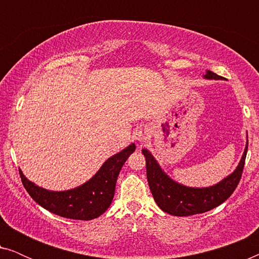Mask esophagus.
<instances>
[{
    "mask_svg": "<svg viewBox=\"0 0 259 259\" xmlns=\"http://www.w3.org/2000/svg\"><path fill=\"white\" fill-rule=\"evenodd\" d=\"M137 139L139 141H144L147 140V133L146 132H137Z\"/></svg>",
    "mask_w": 259,
    "mask_h": 259,
    "instance_id": "34e87169",
    "label": "esophagus"
}]
</instances>
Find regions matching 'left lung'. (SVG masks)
Returning a JSON list of instances; mask_svg holds the SVG:
<instances>
[{
	"label": "left lung",
	"mask_w": 259,
	"mask_h": 259,
	"mask_svg": "<svg viewBox=\"0 0 259 259\" xmlns=\"http://www.w3.org/2000/svg\"><path fill=\"white\" fill-rule=\"evenodd\" d=\"M205 79L219 80L222 76L206 70ZM247 152V143L243 157L238 166L231 175L226 177L210 187H189L175 182L166 175L151 152L144 148L143 154L146 159L147 182L151 192L158 206L164 212L178 217H186L198 213H204L217 207L228 199L238 185L245 164Z\"/></svg>",
	"instance_id": "1"
}]
</instances>
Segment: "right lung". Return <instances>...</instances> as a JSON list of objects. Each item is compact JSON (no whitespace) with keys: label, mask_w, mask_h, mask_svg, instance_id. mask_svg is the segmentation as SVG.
<instances>
[{"label":"right lung","mask_w":259,"mask_h":259,"mask_svg":"<svg viewBox=\"0 0 259 259\" xmlns=\"http://www.w3.org/2000/svg\"><path fill=\"white\" fill-rule=\"evenodd\" d=\"M136 151L131 144L121 152L108 158L100 169L82 185L67 191H49L28 180L20 169L22 184L29 196L38 205L61 217L91 221L107 210L114 197L115 184L122 165Z\"/></svg>","instance_id":"right-lung-1"}]
</instances>
